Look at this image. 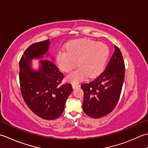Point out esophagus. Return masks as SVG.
<instances>
[{"label": "esophagus", "mask_w": 148, "mask_h": 148, "mask_svg": "<svg viewBox=\"0 0 148 148\" xmlns=\"http://www.w3.org/2000/svg\"><path fill=\"white\" fill-rule=\"evenodd\" d=\"M72 87H73V89H76V88H78V87H79L80 85L76 84H72Z\"/></svg>", "instance_id": "obj_1"}]
</instances>
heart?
<instances>
[{
    "label": "heart",
    "instance_id": "b5f03b06",
    "mask_svg": "<svg viewBox=\"0 0 148 148\" xmlns=\"http://www.w3.org/2000/svg\"><path fill=\"white\" fill-rule=\"evenodd\" d=\"M109 49L107 45L89 39H80L67 44L66 51L59 50L56 61L59 67L66 73L77 66L79 68L66 77L71 82H79L89 76H98L103 70L107 61Z\"/></svg>",
    "mask_w": 148,
    "mask_h": 148
}]
</instances>
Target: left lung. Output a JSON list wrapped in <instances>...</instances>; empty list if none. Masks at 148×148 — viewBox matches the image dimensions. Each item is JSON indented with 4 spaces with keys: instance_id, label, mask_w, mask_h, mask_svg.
Here are the masks:
<instances>
[{
    "instance_id": "1",
    "label": "left lung",
    "mask_w": 148,
    "mask_h": 148,
    "mask_svg": "<svg viewBox=\"0 0 148 148\" xmlns=\"http://www.w3.org/2000/svg\"><path fill=\"white\" fill-rule=\"evenodd\" d=\"M114 52L105 71L92 82L82 84L83 110L92 118L110 113L118 102L125 79V63L121 52L114 45Z\"/></svg>"
}]
</instances>
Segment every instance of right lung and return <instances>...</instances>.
Listing matches in <instances>:
<instances>
[{"label": "right lung", "mask_w": 148, "mask_h": 148, "mask_svg": "<svg viewBox=\"0 0 148 148\" xmlns=\"http://www.w3.org/2000/svg\"><path fill=\"white\" fill-rule=\"evenodd\" d=\"M50 44L49 39L27 49L20 61L19 78L22 96L30 109L42 119L53 120L62 114L73 88L70 84H60L63 74L49 52ZM34 59L40 60L37 69L32 66Z\"/></svg>", "instance_id": "1"}]
</instances>
